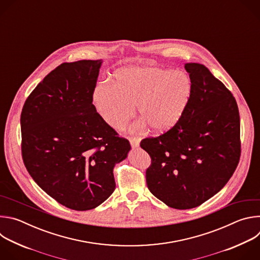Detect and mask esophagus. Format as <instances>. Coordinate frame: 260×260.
<instances>
[{
	"mask_svg": "<svg viewBox=\"0 0 260 260\" xmlns=\"http://www.w3.org/2000/svg\"><path fill=\"white\" fill-rule=\"evenodd\" d=\"M129 143L133 148H138L140 146V139L137 138H129Z\"/></svg>",
	"mask_w": 260,
	"mask_h": 260,
	"instance_id": "obj_1",
	"label": "esophagus"
}]
</instances>
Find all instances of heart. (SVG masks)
I'll return each mask as SVG.
<instances>
[{
	"instance_id": "1",
	"label": "heart",
	"mask_w": 260,
	"mask_h": 260,
	"mask_svg": "<svg viewBox=\"0 0 260 260\" xmlns=\"http://www.w3.org/2000/svg\"><path fill=\"white\" fill-rule=\"evenodd\" d=\"M192 83L187 74L158 67H126L113 75V82H100L92 102L101 118L121 128L138 106L143 119L138 127L151 126L162 134L175 127L191 99Z\"/></svg>"
}]
</instances>
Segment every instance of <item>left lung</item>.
I'll use <instances>...</instances> for the list:
<instances>
[{
	"label": "left lung",
	"mask_w": 260,
	"mask_h": 260,
	"mask_svg": "<svg viewBox=\"0 0 260 260\" xmlns=\"http://www.w3.org/2000/svg\"><path fill=\"white\" fill-rule=\"evenodd\" d=\"M192 83L178 124L142 140L151 157L146 171L150 192L167 206L196 208L224 187L241 156L240 114L233 93L204 64L185 63Z\"/></svg>",
	"instance_id": "1"
}]
</instances>
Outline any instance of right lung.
Listing matches in <instances>:
<instances>
[{"instance_id":"1","label":"right lung","mask_w":260,"mask_h":260,"mask_svg":"<svg viewBox=\"0 0 260 260\" xmlns=\"http://www.w3.org/2000/svg\"><path fill=\"white\" fill-rule=\"evenodd\" d=\"M101 66V59L61 63L31 91L20 116L27 172L48 196L76 211L94 209L113 193V169L131 150L92 104Z\"/></svg>"}]
</instances>
